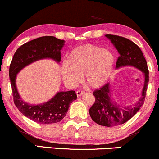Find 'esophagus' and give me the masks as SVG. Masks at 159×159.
Returning <instances> with one entry per match:
<instances>
[{"label":"esophagus","instance_id":"34e87169","mask_svg":"<svg viewBox=\"0 0 159 159\" xmlns=\"http://www.w3.org/2000/svg\"><path fill=\"white\" fill-rule=\"evenodd\" d=\"M76 93V95H77V97H81L82 95H83L84 94H85V91H81V90H78Z\"/></svg>","mask_w":159,"mask_h":159}]
</instances>
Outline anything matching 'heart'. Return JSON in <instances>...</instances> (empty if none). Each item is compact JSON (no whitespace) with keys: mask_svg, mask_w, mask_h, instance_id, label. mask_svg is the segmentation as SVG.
<instances>
[{"mask_svg":"<svg viewBox=\"0 0 159 159\" xmlns=\"http://www.w3.org/2000/svg\"><path fill=\"white\" fill-rule=\"evenodd\" d=\"M115 58L111 50L87 44L74 48L67 61L61 65L60 71L69 87H75L81 81L83 74L87 83L100 88L107 83L115 68Z\"/></svg>","mask_w":159,"mask_h":159,"instance_id":"heart-1","label":"heart"}]
</instances>
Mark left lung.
Wrapping results in <instances>:
<instances>
[{
	"instance_id": "obj_1",
	"label": "left lung",
	"mask_w": 159,
	"mask_h": 159,
	"mask_svg": "<svg viewBox=\"0 0 159 159\" xmlns=\"http://www.w3.org/2000/svg\"><path fill=\"white\" fill-rule=\"evenodd\" d=\"M119 53L116 69L132 66L139 69L144 76L143 87L139 98L135 103L123 106L115 100L111 95V83H107L99 90L94 91L95 102L89 109L93 120L104 126H116L131 119L141 109L144 102L149 83V70L142 51L137 44L129 39L115 35H106Z\"/></svg>"
}]
</instances>
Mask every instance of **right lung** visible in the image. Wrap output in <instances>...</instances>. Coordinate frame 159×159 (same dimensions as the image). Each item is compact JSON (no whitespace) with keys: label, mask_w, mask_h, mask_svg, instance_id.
Here are the masks:
<instances>
[{"label":"right lung","mask_w":159,"mask_h":159,"mask_svg":"<svg viewBox=\"0 0 159 159\" xmlns=\"http://www.w3.org/2000/svg\"><path fill=\"white\" fill-rule=\"evenodd\" d=\"M65 42L54 36H42L30 41L17 49L9 66V75L15 105L24 116L39 124H55L62 120L70 104L76 99L75 91H59L45 102L37 105L27 103L20 98L17 89V74L26 66L41 59H50L60 62L61 50Z\"/></svg>","instance_id":"add662e5"}]
</instances>
